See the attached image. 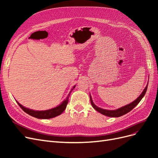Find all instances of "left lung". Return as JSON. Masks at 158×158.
<instances>
[{
  "instance_id": "obj_1",
  "label": "left lung",
  "mask_w": 158,
  "mask_h": 158,
  "mask_svg": "<svg viewBox=\"0 0 158 158\" xmlns=\"http://www.w3.org/2000/svg\"><path fill=\"white\" fill-rule=\"evenodd\" d=\"M149 78V77H148ZM148 84L146 85V86L145 87V88L143 90V92H142V94L139 95V97L137 98V99H136L135 101L131 102V103L127 104L126 106L121 107L120 108H118L117 109L115 110H108V109H104L102 108H100L99 107H98L97 106H95L94 104L92 96L89 94V97H90V102L91 103H92V107L96 110L97 111H98L99 113H100L101 114H103V115H106L107 117H121L122 115H124V114H127V113L130 112L132 109H133L135 108L137 105L139 103V102L141 101V99L143 98V97L144 96V95L147 91V88H148Z\"/></svg>"
}]
</instances>
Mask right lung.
<instances>
[{
  "mask_svg": "<svg viewBox=\"0 0 158 158\" xmlns=\"http://www.w3.org/2000/svg\"><path fill=\"white\" fill-rule=\"evenodd\" d=\"M75 87H76V85H74L73 88H72V89L70 91V92L68 94L66 98L64 100V101H63V102H62L60 104H59V106H57L54 108L45 110V111H35V110L23 107L22 105H21L18 102H17L16 100V102L19 105V106L23 109V111L33 117H35L37 118H41V119L54 118L56 116L60 115V114L64 111L66 107V106H67V103L69 102V98L70 97V93L72 92V91L73 90V89L75 88Z\"/></svg>",
  "mask_w": 158,
  "mask_h": 158,
  "instance_id": "obj_1",
  "label": "right lung"
}]
</instances>
